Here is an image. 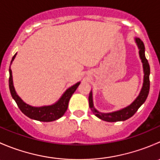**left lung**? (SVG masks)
<instances>
[{"instance_id":"left-lung-1","label":"left lung","mask_w":160,"mask_h":160,"mask_svg":"<svg viewBox=\"0 0 160 160\" xmlns=\"http://www.w3.org/2000/svg\"><path fill=\"white\" fill-rule=\"evenodd\" d=\"M135 42L136 43L137 46H138V50H139L138 53H139V57L141 59L142 62L143 72H144L142 87V89L140 90L139 94L135 98V101L129 105L127 106V107L120 109V110L112 111V112L103 113L100 112L99 111L97 110L94 108V106H93V93H92V90H90V93L89 94L90 108L91 109L92 112L95 114V116H97L98 118L101 119V120L108 122H121V121L127 120V119H128L135 114V113L144 104L146 98H147L149 92L150 86L149 64L148 62V60L146 59V56H145V46L143 42L139 38H137V37L135 38Z\"/></svg>"}]
</instances>
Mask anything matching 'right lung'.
Returning <instances> with one entry per match:
<instances>
[{
	"mask_svg": "<svg viewBox=\"0 0 160 160\" xmlns=\"http://www.w3.org/2000/svg\"><path fill=\"white\" fill-rule=\"evenodd\" d=\"M16 55L17 53H15V55L13 56L11 65L12 64ZM9 75H10L9 77V88H10L11 94L13 99L15 101L16 104L18 106L19 109L29 118L44 122L57 120L65 114L66 111L67 110V108H68L69 101H70V98L80 83V82H77V83L66 90V91L62 93L60 98L54 104H51V105L41 106V107H34V106L26 104L16 93L14 83H13L12 71L11 70V66L9 68Z\"/></svg>",
	"mask_w": 160,
	"mask_h": 160,
	"instance_id": "obj_1",
	"label": "right lung"
}]
</instances>
